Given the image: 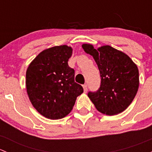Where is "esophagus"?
Wrapping results in <instances>:
<instances>
[{
  "mask_svg": "<svg viewBox=\"0 0 152 152\" xmlns=\"http://www.w3.org/2000/svg\"><path fill=\"white\" fill-rule=\"evenodd\" d=\"M83 88H84V92H85V93H87V84H85V85H83Z\"/></svg>",
  "mask_w": 152,
  "mask_h": 152,
  "instance_id": "1",
  "label": "esophagus"
}]
</instances>
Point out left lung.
I'll list each match as a JSON object with an SVG mask.
<instances>
[{
  "instance_id": "8db88e82",
  "label": "left lung",
  "mask_w": 152,
  "mask_h": 152,
  "mask_svg": "<svg viewBox=\"0 0 152 152\" xmlns=\"http://www.w3.org/2000/svg\"><path fill=\"white\" fill-rule=\"evenodd\" d=\"M82 48L93 56L101 76L100 87L88 92V97L103 114L122 113L132 102L138 90L137 65L126 54L110 45L95 49L90 44H84Z\"/></svg>"
}]
</instances>
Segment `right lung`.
Segmentation results:
<instances>
[{
  "mask_svg": "<svg viewBox=\"0 0 152 152\" xmlns=\"http://www.w3.org/2000/svg\"><path fill=\"white\" fill-rule=\"evenodd\" d=\"M72 48L67 45L44 50L26 71L27 93L32 105L44 117L61 119L71 112L76 98L83 93L75 82V70L68 66Z\"/></svg>",
  "mask_w": 152,
  "mask_h": 152,
  "instance_id": "1",
  "label": "right lung"
}]
</instances>
